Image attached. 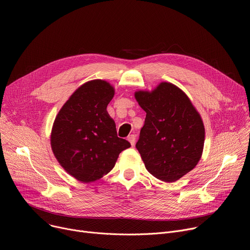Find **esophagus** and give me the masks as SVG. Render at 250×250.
Masks as SVG:
<instances>
[{"mask_svg": "<svg viewBox=\"0 0 250 250\" xmlns=\"http://www.w3.org/2000/svg\"><path fill=\"white\" fill-rule=\"evenodd\" d=\"M127 141L130 143V145H132V147H134L135 146V143H136V136L135 135H130L127 138Z\"/></svg>", "mask_w": 250, "mask_h": 250, "instance_id": "esophagus-1", "label": "esophagus"}]
</instances>
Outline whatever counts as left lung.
Segmentation results:
<instances>
[{"mask_svg":"<svg viewBox=\"0 0 250 250\" xmlns=\"http://www.w3.org/2000/svg\"><path fill=\"white\" fill-rule=\"evenodd\" d=\"M135 98L146 111L136 148L153 176L174 182L201 160L202 117L185 92L169 82H161L152 91H136Z\"/></svg>","mask_w":250,"mask_h":250,"instance_id":"1","label":"left lung"}]
</instances>
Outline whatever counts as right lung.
Here are the masks:
<instances>
[{
    "instance_id": "1",
    "label": "right lung",
    "mask_w": 250,
    "mask_h": 250,
    "mask_svg": "<svg viewBox=\"0 0 250 250\" xmlns=\"http://www.w3.org/2000/svg\"><path fill=\"white\" fill-rule=\"evenodd\" d=\"M114 96L110 83L100 79L79 87L54 122L50 146L60 165L77 180L89 183L106 175L120 153L130 144L118 138L106 107Z\"/></svg>"
}]
</instances>
